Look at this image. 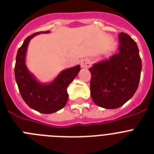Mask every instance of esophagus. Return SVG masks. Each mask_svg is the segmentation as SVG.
Returning a JSON list of instances; mask_svg holds the SVG:
<instances>
[{
	"label": "esophagus",
	"instance_id": "esophagus-1",
	"mask_svg": "<svg viewBox=\"0 0 154 154\" xmlns=\"http://www.w3.org/2000/svg\"><path fill=\"white\" fill-rule=\"evenodd\" d=\"M91 63L88 59H82L81 61V63H80V65L82 69H87L90 66Z\"/></svg>",
	"mask_w": 154,
	"mask_h": 154
}]
</instances>
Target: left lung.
Returning a JSON list of instances; mask_svg holds the SVG:
<instances>
[{
	"instance_id": "1",
	"label": "left lung",
	"mask_w": 154,
	"mask_h": 154,
	"mask_svg": "<svg viewBox=\"0 0 154 154\" xmlns=\"http://www.w3.org/2000/svg\"><path fill=\"white\" fill-rule=\"evenodd\" d=\"M119 53L89 69L93 102L105 109H116L131 99L138 88L142 62L137 43L130 35H119Z\"/></svg>"
}]
</instances>
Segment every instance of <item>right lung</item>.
Returning <instances> with one entry per match:
<instances>
[{
  "label": "right lung",
  "instance_id": "1",
  "mask_svg": "<svg viewBox=\"0 0 154 154\" xmlns=\"http://www.w3.org/2000/svg\"><path fill=\"white\" fill-rule=\"evenodd\" d=\"M41 31L30 35L17 51L14 68V75L19 92L28 106L45 114L55 112L63 108L68 101L67 88L80 71V65L69 68L60 74L50 83H42L28 71L25 64L27 48L31 39Z\"/></svg>",
  "mask_w": 154,
  "mask_h": 154
}]
</instances>
